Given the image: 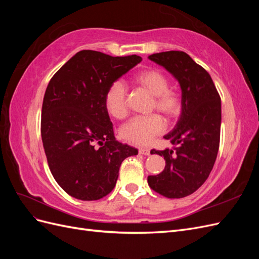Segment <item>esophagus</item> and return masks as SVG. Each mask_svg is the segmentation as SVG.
Wrapping results in <instances>:
<instances>
[{"mask_svg":"<svg viewBox=\"0 0 259 259\" xmlns=\"http://www.w3.org/2000/svg\"><path fill=\"white\" fill-rule=\"evenodd\" d=\"M139 153L143 154V155H149V154H150V150H149V149H147V148H140Z\"/></svg>","mask_w":259,"mask_h":259,"instance_id":"obj_1","label":"esophagus"}]
</instances>
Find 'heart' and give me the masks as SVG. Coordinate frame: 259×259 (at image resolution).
Returning <instances> with one entry per match:
<instances>
[{
    "instance_id": "1",
    "label": "heart",
    "mask_w": 259,
    "mask_h": 259,
    "mask_svg": "<svg viewBox=\"0 0 259 259\" xmlns=\"http://www.w3.org/2000/svg\"><path fill=\"white\" fill-rule=\"evenodd\" d=\"M134 83L153 96L152 108L171 120L183 111V97L176 90L168 89L169 81L165 74L159 70L148 69L137 73ZM105 108L109 115L116 120H122L127 115L126 90L123 82L114 81L105 94ZM165 130V122L159 114L153 113L147 116L133 117L121 128V136L131 143L148 145L152 139Z\"/></svg>"
}]
</instances>
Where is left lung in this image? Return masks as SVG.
I'll list each match as a JSON object with an SVG mask.
<instances>
[{
  "label": "left lung",
  "mask_w": 259,
  "mask_h": 259,
  "mask_svg": "<svg viewBox=\"0 0 259 259\" xmlns=\"http://www.w3.org/2000/svg\"><path fill=\"white\" fill-rule=\"evenodd\" d=\"M149 59L165 68L179 82L183 111L166 140L175 151L151 150L164 156L162 173L148 176L152 190L168 199L192 194L204 184L217 158L221 140V96L206 70L182 51L152 54Z\"/></svg>",
  "instance_id": "1"
}]
</instances>
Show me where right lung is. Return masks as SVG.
Returning <instances> with one entry per match:
<instances>
[{
    "instance_id": "right-lung-1",
    "label": "right lung",
    "mask_w": 259,
    "mask_h": 259,
    "mask_svg": "<svg viewBox=\"0 0 259 259\" xmlns=\"http://www.w3.org/2000/svg\"><path fill=\"white\" fill-rule=\"evenodd\" d=\"M84 50L51 79L42 106L41 136L51 173L69 195L95 201L110 193L121 163L138 150L115 140L105 108L109 86L142 61Z\"/></svg>"
}]
</instances>
